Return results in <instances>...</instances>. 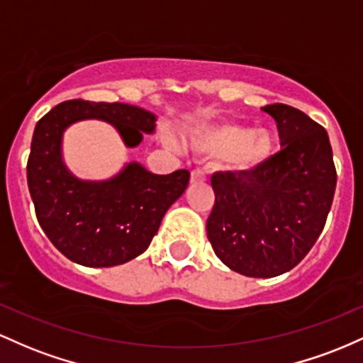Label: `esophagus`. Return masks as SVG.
<instances>
[{
	"instance_id": "obj_1",
	"label": "esophagus",
	"mask_w": 363,
	"mask_h": 363,
	"mask_svg": "<svg viewBox=\"0 0 363 363\" xmlns=\"http://www.w3.org/2000/svg\"><path fill=\"white\" fill-rule=\"evenodd\" d=\"M203 180H206V173L202 169H194L190 173V183H201Z\"/></svg>"
}]
</instances>
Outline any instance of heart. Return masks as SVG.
I'll return each instance as SVG.
<instances>
[{"label":"heart","mask_w":363,"mask_h":363,"mask_svg":"<svg viewBox=\"0 0 363 363\" xmlns=\"http://www.w3.org/2000/svg\"><path fill=\"white\" fill-rule=\"evenodd\" d=\"M169 145L173 138L166 137ZM190 144L206 156L226 157V168L240 178H250L269 164L278 152V137L269 128H254L236 121L203 125Z\"/></svg>","instance_id":"heart-1"}]
</instances>
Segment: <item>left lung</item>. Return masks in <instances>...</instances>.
I'll list each match as a JSON object with an SVG mask.
<instances>
[{
    "label": "left lung",
    "mask_w": 363,
    "mask_h": 363,
    "mask_svg": "<svg viewBox=\"0 0 363 363\" xmlns=\"http://www.w3.org/2000/svg\"><path fill=\"white\" fill-rule=\"evenodd\" d=\"M278 123L283 150L250 178L216 173L207 219L214 254L248 278H274L302 260L323 233L336 190L328 132L300 109L262 108Z\"/></svg>",
    "instance_id": "8db88e82"
}]
</instances>
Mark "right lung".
Instances as JSON below:
<instances>
[{"label": "right lung", "instance_id": "obj_1", "mask_svg": "<svg viewBox=\"0 0 363 363\" xmlns=\"http://www.w3.org/2000/svg\"><path fill=\"white\" fill-rule=\"evenodd\" d=\"M101 120L137 147L156 132L157 116L125 103L65 101L38 121L27 161V183L35 216L48 238L72 262L111 267L144 254L166 211L189 185L190 173L154 174L127 162L115 177L82 180L63 160V135L73 123Z\"/></svg>", "mask_w": 363, "mask_h": 363}]
</instances>
